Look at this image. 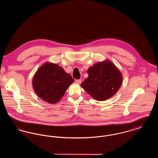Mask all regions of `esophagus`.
<instances>
[{"mask_svg":"<svg viewBox=\"0 0 158 158\" xmlns=\"http://www.w3.org/2000/svg\"><path fill=\"white\" fill-rule=\"evenodd\" d=\"M76 82L77 84H81L82 82V80L81 79H77V80H76Z\"/></svg>","mask_w":158,"mask_h":158,"instance_id":"obj_1","label":"esophagus"}]
</instances>
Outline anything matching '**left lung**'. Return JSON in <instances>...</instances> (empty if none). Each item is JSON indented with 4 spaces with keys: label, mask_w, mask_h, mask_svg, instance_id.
<instances>
[{
    "label": "left lung",
    "mask_w": 158,
    "mask_h": 158,
    "mask_svg": "<svg viewBox=\"0 0 158 158\" xmlns=\"http://www.w3.org/2000/svg\"><path fill=\"white\" fill-rule=\"evenodd\" d=\"M88 77L81 86L97 101H104L112 97L120 89L123 76L112 62L106 60L88 69Z\"/></svg>",
    "instance_id": "1"
}]
</instances>
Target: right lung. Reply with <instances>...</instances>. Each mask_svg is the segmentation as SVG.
Instances as JSON below:
<instances>
[{
    "instance_id": "obj_1",
    "label": "right lung",
    "mask_w": 158,
    "mask_h": 158,
    "mask_svg": "<svg viewBox=\"0 0 158 158\" xmlns=\"http://www.w3.org/2000/svg\"><path fill=\"white\" fill-rule=\"evenodd\" d=\"M73 82L72 76L61 67L47 62L34 76L32 87L40 98L50 104H55L60 101Z\"/></svg>"
}]
</instances>
